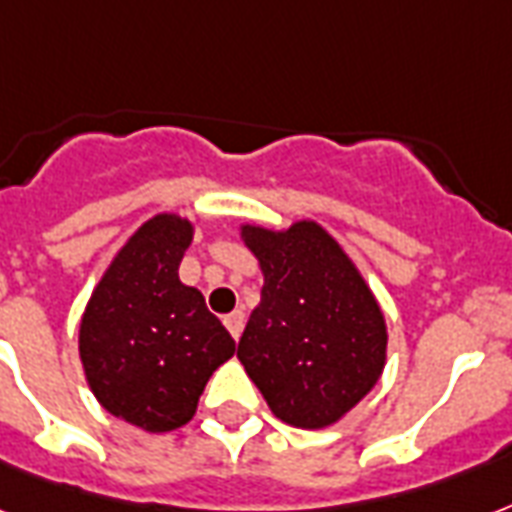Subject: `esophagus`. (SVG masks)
<instances>
[{
  "label": "esophagus",
  "mask_w": 512,
  "mask_h": 512,
  "mask_svg": "<svg viewBox=\"0 0 512 512\" xmlns=\"http://www.w3.org/2000/svg\"><path fill=\"white\" fill-rule=\"evenodd\" d=\"M225 327L230 330V335L239 341L241 338V330H244V311L241 308H236V311H230L228 317H225Z\"/></svg>",
  "instance_id": "34e87169"
}]
</instances>
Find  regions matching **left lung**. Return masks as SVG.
<instances>
[{
	"instance_id": "1",
	"label": "left lung",
	"mask_w": 512,
	"mask_h": 512,
	"mask_svg": "<svg viewBox=\"0 0 512 512\" xmlns=\"http://www.w3.org/2000/svg\"><path fill=\"white\" fill-rule=\"evenodd\" d=\"M241 236L263 268L260 306L239 341L241 365L279 419L327 427L376 386L386 360L384 314L317 222L284 233L244 225Z\"/></svg>"
}]
</instances>
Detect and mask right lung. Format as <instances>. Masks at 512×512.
Listing matches in <instances>:
<instances>
[{
  "label": "right lung",
  "instance_id": "right-lung-1",
  "mask_svg": "<svg viewBox=\"0 0 512 512\" xmlns=\"http://www.w3.org/2000/svg\"><path fill=\"white\" fill-rule=\"evenodd\" d=\"M190 239L193 225L177 214L144 222L93 290L80 325L96 400L147 432L193 419L206 381L236 351L204 295L179 282Z\"/></svg>",
  "mask_w": 512,
  "mask_h": 512
}]
</instances>
